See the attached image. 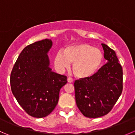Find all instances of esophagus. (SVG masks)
Instances as JSON below:
<instances>
[{
  "label": "esophagus",
  "mask_w": 135,
  "mask_h": 135,
  "mask_svg": "<svg viewBox=\"0 0 135 135\" xmlns=\"http://www.w3.org/2000/svg\"><path fill=\"white\" fill-rule=\"evenodd\" d=\"M67 81H68V83H73V79H72V78H70V77H69L67 79Z\"/></svg>",
  "instance_id": "34e87169"
}]
</instances>
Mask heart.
Segmentation results:
<instances>
[{
  "label": "heart",
  "instance_id": "obj_1",
  "mask_svg": "<svg viewBox=\"0 0 135 135\" xmlns=\"http://www.w3.org/2000/svg\"><path fill=\"white\" fill-rule=\"evenodd\" d=\"M104 55L99 49L86 43L71 45L65 48L64 53L59 50L55 58V65L59 70L72 69L78 79H87L94 75L101 68Z\"/></svg>",
  "mask_w": 135,
  "mask_h": 135
}]
</instances>
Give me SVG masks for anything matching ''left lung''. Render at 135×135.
Listing matches in <instances>:
<instances>
[{
    "label": "left lung",
    "instance_id": "8db88e82",
    "mask_svg": "<svg viewBox=\"0 0 135 135\" xmlns=\"http://www.w3.org/2000/svg\"><path fill=\"white\" fill-rule=\"evenodd\" d=\"M107 62L94 75L75 80V100L84 116L97 118L109 113L123 91V69L115 52L101 44Z\"/></svg>",
    "mask_w": 135,
    "mask_h": 135
}]
</instances>
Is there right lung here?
Returning a JSON list of instances; mask_svg holds the SVG:
<instances>
[{"instance_id":"add662e5","label":"right lung","mask_w":135,"mask_h":135,"mask_svg":"<svg viewBox=\"0 0 135 135\" xmlns=\"http://www.w3.org/2000/svg\"><path fill=\"white\" fill-rule=\"evenodd\" d=\"M51 39L28 45L22 50L11 75L12 93L21 107L36 118L49 115L59 102L66 77L52 71L48 52Z\"/></svg>"}]
</instances>
